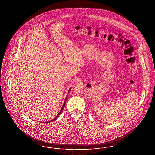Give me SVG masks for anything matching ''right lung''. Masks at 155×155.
<instances>
[{"label": "right lung", "instance_id": "1", "mask_svg": "<svg viewBox=\"0 0 155 155\" xmlns=\"http://www.w3.org/2000/svg\"><path fill=\"white\" fill-rule=\"evenodd\" d=\"M69 91H68V93H69ZM67 98V97H66ZM66 98L65 101V102H64V105H63V106H62V108L61 109V111H60V113H59V114L57 115L56 117H55V118H54L53 119H52V120H51V121H49V122H47V123H48V122H52V121H53V120H56V119L57 118V117H58V116L60 115V114H61V112H62V110H63V108H64V107H65V103H66ZM45 122H44V123H45Z\"/></svg>", "mask_w": 155, "mask_h": 155}]
</instances>
